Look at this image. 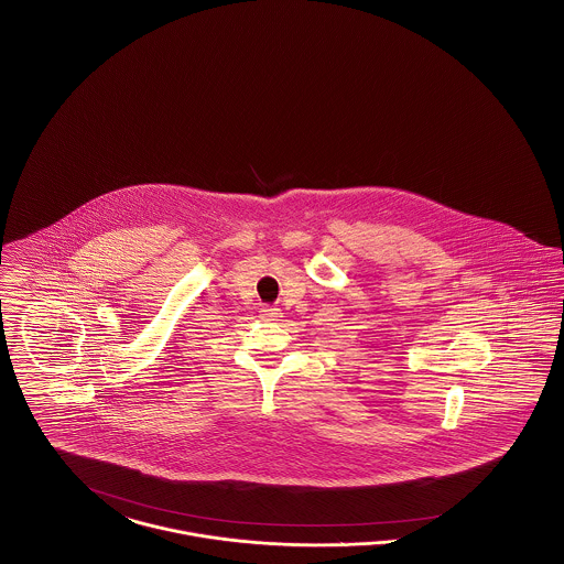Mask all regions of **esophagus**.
Wrapping results in <instances>:
<instances>
[{
    "instance_id": "esophagus-1",
    "label": "esophagus",
    "mask_w": 564,
    "mask_h": 564,
    "mask_svg": "<svg viewBox=\"0 0 564 564\" xmlns=\"http://www.w3.org/2000/svg\"><path fill=\"white\" fill-rule=\"evenodd\" d=\"M280 316H282V312L278 307H269V305L261 307V318L263 321H278Z\"/></svg>"
}]
</instances>
